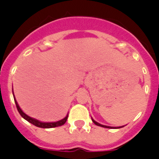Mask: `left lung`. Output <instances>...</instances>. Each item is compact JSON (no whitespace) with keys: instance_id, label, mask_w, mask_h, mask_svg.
Returning a JSON list of instances; mask_svg holds the SVG:
<instances>
[{"instance_id":"left-lung-1","label":"left lung","mask_w":159,"mask_h":159,"mask_svg":"<svg viewBox=\"0 0 159 159\" xmlns=\"http://www.w3.org/2000/svg\"><path fill=\"white\" fill-rule=\"evenodd\" d=\"M92 122H93L94 123H95V125H97V126H99V127H105V128H113V127H108V126H104V125H102V124H100V123H97L96 121H95V120H94L93 119H92ZM123 127H124V126H123ZM114 127V128H121V127Z\"/></svg>"}]
</instances>
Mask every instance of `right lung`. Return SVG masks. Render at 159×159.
I'll return each mask as SVG.
<instances>
[{"instance_id": "right-lung-1", "label": "right lung", "mask_w": 159, "mask_h": 159, "mask_svg": "<svg viewBox=\"0 0 159 159\" xmlns=\"http://www.w3.org/2000/svg\"><path fill=\"white\" fill-rule=\"evenodd\" d=\"M12 94H13V91H12ZM13 98H14V101H15V103H16V108H17V111H19L20 115V116H21L25 120H27V121L29 122L30 123L35 125L36 127H41V128H52V127H60V126H62V125H64V123H66V121H67V117H68V114L66 116V117L64 118V119H61V120H60V121L53 122V123H43V122H40L39 120H37V119H33V118L30 117V116H27L25 113H24L23 111L20 109V107L19 105H18L17 102H16V99H15L14 95H13Z\"/></svg>"}]
</instances>
